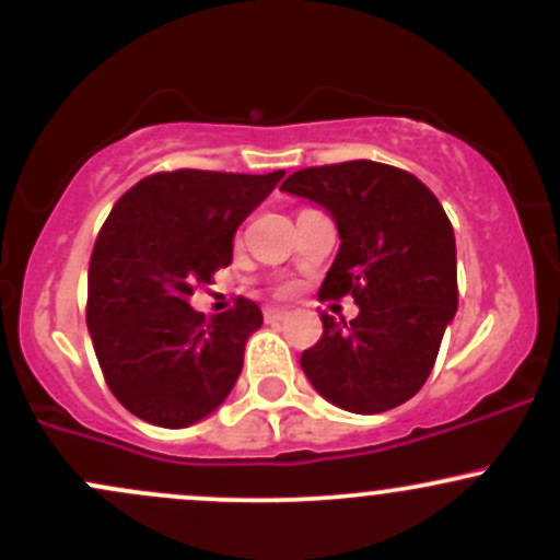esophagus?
Masks as SVG:
<instances>
[{"label": "esophagus", "mask_w": 560, "mask_h": 560, "mask_svg": "<svg viewBox=\"0 0 560 560\" xmlns=\"http://www.w3.org/2000/svg\"><path fill=\"white\" fill-rule=\"evenodd\" d=\"M262 316H266V324H279V320H284L289 316V311H284V307H266Z\"/></svg>", "instance_id": "1"}]
</instances>
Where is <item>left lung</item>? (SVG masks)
<instances>
[{
	"instance_id": "8db88e82",
	"label": "left lung",
	"mask_w": 560,
	"mask_h": 560,
	"mask_svg": "<svg viewBox=\"0 0 560 560\" xmlns=\"http://www.w3.org/2000/svg\"><path fill=\"white\" fill-rule=\"evenodd\" d=\"M281 191L331 215L339 249L320 298L352 294L358 318L320 316L300 365L324 400L350 413L408 402L432 374L458 311L455 234L419 178L374 160L292 173Z\"/></svg>"
}]
</instances>
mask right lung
I'll return each instance as SVG.
<instances>
[{
  "instance_id": "add662e5",
  "label": "right lung",
  "mask_w": 560,
  "mask_h": 560,
  "mask_svg": "<svg viewBox=\"0 0 560 560\" xmlns=\"http://www.w3.org/2000/svg\"><path fill=\"white\" fill-rule=\"evenodd\" d=\"M281 178L184 168L115 202L89 262L86 326L107 387L137 419L191 427L234 389L260 307L240 300L205 318L189 298L229 266L236 229Z\"/></svg>"
}]
</instances>
